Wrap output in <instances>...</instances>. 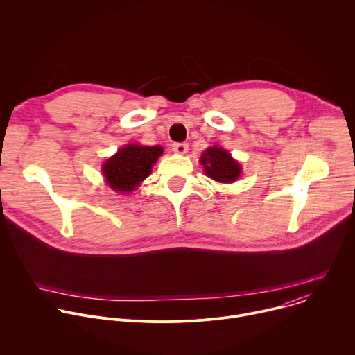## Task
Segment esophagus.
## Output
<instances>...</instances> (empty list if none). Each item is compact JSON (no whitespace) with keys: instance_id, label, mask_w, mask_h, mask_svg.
I'll use <instances>...</instances> for the list:
<instances>
[{"instance_id":"esophagus-1","label":"esophagus","mask_w":355,"mask_h":355,"mask_svg":"<svg viewBox=\"0 0 355 355\" xmlns=\"http://www.w3.org/2000/svg\"><path fill=\"white\" fill-rule=\"evenodd\" d=\"M173 151L178 155H185L188 151V144L187 143H174L173 144Z\"/></svg>"}]
</instances>
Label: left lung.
I'll list each match as a JSON object with an SVG mask.
<instances>
[{"label":"left lung","instance_id":"left-lung-1","mask_svg":"<svg viewBox=\"0 0 355 355\" xmlns=\"http://www.w3.org/2000/svg\"><path fill=\"white\" fill-rule=\"evenodd\" d=\"M200 164L205 174L216 182H234L241 174V166L232 157L227 150L219 146L208 147L200 156Z\"/></svg>","mask_w":355,"mask_h":355}]
</instances>
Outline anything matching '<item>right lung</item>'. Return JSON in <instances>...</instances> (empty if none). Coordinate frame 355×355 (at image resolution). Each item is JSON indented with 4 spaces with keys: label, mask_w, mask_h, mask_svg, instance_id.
<instances>
[{
    "label": "right lung",
    "mask_w": 355,
    "mask_h": 355,
    "mask_svg": "<svg viewBox=\"0 0 355 355\" xmlns=\"http://www.w3.org/2000/svg\"><path fill=\"white\" fill-rule=\"evenodd\" d=\"M163 150L162 146H141L137 143L123 146L103 166L107 184L121 193L135 191L150 175Z\"/></svg>",
    "instance_id": "right-lung-1"
}]
</instances>
